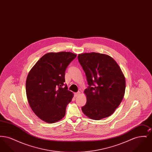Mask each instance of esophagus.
<instances>
[{
  "label": "esophagus",
  "mask_w": 152,
  "mask_h": 152,
  "mask_svg": "<svg viewBox=\"0 0 152 152\" xmlns=\"http://www.w3.org/2000/svg\"><path fill=\"white\" fill-rule=\"evenodd\" d=\"M80 94V92H76V93H75V94H74V96H75V97H77V96H78Z\"/></svg>",
  "instance_id": "34e87169"
}]
</instances>
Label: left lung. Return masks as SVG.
<instances>
[{"label": "left lung", "instance_id": "1", "mask_svg": "<svg viewBox=\"0 0 152 152\" xmlns=\"http://www.w3.org/2000/svg\"><path fill=\"white\" fill-rule=\"evenodd\" d=\"M78 60L89 86L83 112L96 120L110 116L125 94V79L119 65L108 55L96 52L79 54Z\"/></svg>", "mask_w": 152, "mask_h": 152}]
</instances>
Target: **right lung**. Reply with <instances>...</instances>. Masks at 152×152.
Segmentation results:
<instances>
[{
    "instance_id": "1",
    "label": "right lung",
    "mask_w": 152,
    "mask_h": 152,
    "mask_svg": "<svg viewBox=\"0 0 152 152\" xmlns=\"http://www.w3.org/2000/svg\"><path fill=\"white\" fill-rule=\"evenodd\" d=\"M76 56L69 52L48 53L27 76L26 89L29 106L46 123L57 122L65 116L66 105L73 96L64 84L65 71Z\"/></svg>"
}]
</instances>
